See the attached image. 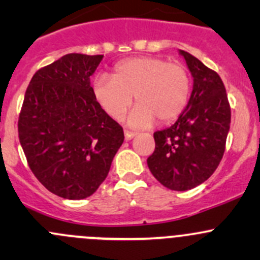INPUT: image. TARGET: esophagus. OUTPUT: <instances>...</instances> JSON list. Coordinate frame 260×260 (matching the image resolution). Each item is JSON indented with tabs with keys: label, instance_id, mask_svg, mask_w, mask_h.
<instances>
[{
	"label": "esophagus",
	"instance_id": "34e87169",
	"mask_svg": "<svg viewBox=\"0 0 260 260\" xmlns=\"http://www.w3.org/2000/svg\"><path fill=\"white\" fill-rule=\"evenodd\" d=\"M136 136H137V133H135V132H129V131H125L124 132L125 141H131L133 137H136Z\"/></svg>",
	"mask_w": 260,
	"mask_h": 260
}]
</instances>
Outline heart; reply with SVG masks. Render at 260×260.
I'll return each instance as SVG.
<instances>
[{
	"instance_id": "b5f03b06",
	"label": "heart",
	"mask_w": 260,
	"mask_h": 260,
	"mask_svg": "<svg viewBox=\"0 0 260 260\" xmlns=\"http://www.w3.org/2000/svg\"><path fill=\"white\" fill-rule=\"evenodd\" d=\"M191 81L185 67L161 57L138 56L114 67L113 77L101 74L93 81V95L102 109L120 119L136 103L127 123L132 128L165 124L176 119L187 106Z\"/></svg>"
}]
</instances>
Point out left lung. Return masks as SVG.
I'll use <instances>...</instances> for the list:
<instances>
[{
	"mask_svg": "<svg viewBox=\"0 0 260 260\" xmlns=\"http://www.w3.org/2000/svg\"><path fill=\"white\" fill-rule=\"evenodd\" d=\"M193 79L192 91L175 124L154 132L149 171L165 187L186 191L214 174L225 151L230 106L219 75L188 52L179 50Z\"/></svg>",
	"mask_w": 260,
	"mask_h": 260,
	"instance_id": "1",
	"label": "left lung"
}]
</instances>
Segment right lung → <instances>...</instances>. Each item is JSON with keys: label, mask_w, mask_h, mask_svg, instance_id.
Listing matches in <instances>:
<instances>
[{"label": "right lung", "mask_w": 260, "mask_h": 260, "mask_svg": "<svg viewBox=\"0 0 260 260\" xmlns=\"http://www.w3.org/2000/svg\"><path fill=\"white\" fill-rule=\"evenodd\" d=\"M102 60L103 55L68 54L38 70L18 119L32 174L69 200L95 192L124 140L122 127L94 99L90 77Z\"/></svg>", "instance_id": "obj_1"}]
</instances>
